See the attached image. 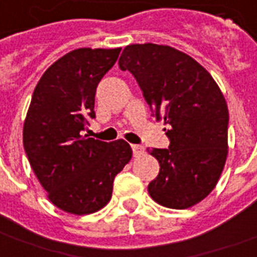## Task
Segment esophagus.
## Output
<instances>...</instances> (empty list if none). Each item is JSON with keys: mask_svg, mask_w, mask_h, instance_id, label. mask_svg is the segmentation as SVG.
Here are the masks:
<instances>
[{"mask_svg": "<svg viewBox=\"0 0 257 257\" xmlns=\"http://www.w3.org/2000/svg\"><path fill=\"white\" fill-rule=\"evenodd\" d=\"M131 148H133V153H134L136 157L142 156L145 153V148L142 147V145H131Z\"/></svg>", "mask_w": 257, "mask_h": 257, "instance_id": "obj_1", "label": "esophagus"}]
</instances>
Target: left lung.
<instances>
[{"label": "left lung", "mask_w": 257, "mask_h": 257, "mask_svg": "<svg viewBox=\"0 0 257 257\" xmlns=\"http://www.w3.org/2000/svg\"><path fill=\"white\" fill-rule=\"evenodd\" d=\"M119 68L136 78L156 120L170 124L167 149H148L160 171L148 192L163 207L185 209L216 186L227 157L228 110L211 74L171 46H126Z\"/></svg>", "instance_id": "left-lung-1"}]
</instances>
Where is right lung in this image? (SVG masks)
<instances>
[{
  "instance_id": "1",
  "label": "right lung",
  "mask_w": 257,
  "mask_h": 257,
  "mask_svg": "<svg viewBox=\"0 0 257 257\" xmlns=\"http://www.w3.org/2000/svg\"><path fill=\"white\" fill-rule=\"evenodd\" d=\"M120 50H72L45 71L33 93L24 151L48 198L68 213L87 215L105 207L113 179L133 156L123 140L83 136L89 119L95 117V89Z\"/></svg>"
}]
</instances>
